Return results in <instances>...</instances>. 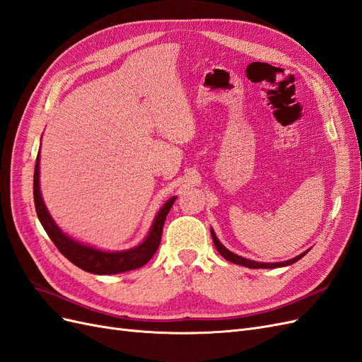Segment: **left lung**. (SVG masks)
I'll use <instances>...</instances> for the list:
<instances>
[{"mask_svg":"<svg viewBox=\"0 0 362 362\" xmlns=\"http://www.w3.org/2000/svg\"><path fill=\"white\" fill-rule=\"evenodd\" d=\"M211 237H213V242H214L216 249L218 250V254H221L225 259L234 262V264H240V266H245V267H249V269H276V267H286V266L294 264L296 261H299L302 257H305V255L310 252V249H308L306 252H302L300 255L294 257V258H291V259H288V261H282V262H258V261H252V259H247V258H243V257H238V255L233 254L231 250H228L221 242H218V238L216 237L213 229H211Z\"/></svg>","mask_w":362,"mask_h":362,"instance_id":"8db88e82","label":"left lung"}]
</instances>
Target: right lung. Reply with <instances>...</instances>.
<instances>
[{
    "mask_svg": "<svg viewBox=\"0 0 362 362\" xmlns=\"http://www.w3.org/2000/svg\"><path fill=\"white\" fill-rule=\"evenodd\" d=\"M39 157H40V151L36 158L35 180H33V196H35L36 213L43 229H45L47 234L52 240V243L57 246V249L62 252V254L76 267L83 269L84 272L95 273V275H116V273L134 270L145 266L160 246L164 221H166V216L170 211V208L175 199H177V196H173V198H170L161 206V210L157 213L154 222H152V226L149 229L146 238L136 247H131L127 250H116V252L95 249L92 246H86L80 242H76V240L68 237L56 225L54 218L49 216L45 202H43L42 194H40V184H39L40 158Z\"/></svg>",
    "mask_w": 362,
    "mask_h": 362,
    "instance_id": "obj_1",
    "label": "right lung"
}]
</instances>
